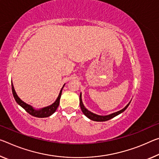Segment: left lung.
Returning a JSON list of instances; mask_svg holds the SVG:
<instances>
[{"label": "left lung", "instance_id": "obj_1", "mask_svg": "<svg viewBox=\"0 0 159 159\" xmlns=\"http://www.w3.org/2000/svg\"><path fill=\"white\" fill-rule=\"evenodd\" d=\"M80 109H81L82 112L88 118H89L90 120H93V121H96V122H105V121H107L110 119H112V118L116 117V116L121 114V113L125 111V110L127 109L129 106V105L130 104V102L128 103V104L126 105V106L122 109L120 111H117L116 112L112 113V114H110V115H105V116H102V115H98L95 114V113H93L91 112H90L89 110H88L85 107V106L83 104V102H82V99H81V93L80 94Z\"/></svg>", "mask_w": 159, "mask_h": 159}]
</instances>
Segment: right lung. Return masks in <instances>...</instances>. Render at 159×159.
Returning a JSON list of instances; mask_svg holds the SVG:
<instances>
[{"mask_svg":"<svg viewBox=\"0 0 159 159\" xmlns=\"http://www.w3.org/2000/svg\"><path fill=\"white\" fill-rule=\"evenodd\" d=\"M11 85H12V94H13L15 100H16V101L17 102V104L20 105V106L22 108H23V109L25 110V111L28 112L30 115H31L34 116V117H36L43 118V117H49L50 115H52L53 113H54L57 110V107L59 105V100H60V98H61L62 89H63V88H64L65 84L64 85V86L62 87L61 90H60L59 95V96H58L57 99L56 100V101H55L51 105H49V106L43 107V108H42V109H39V110L34 109V108L32 107L31 105L27 104V103H25V102L22 101L20 98L17 96L16 90H15V89H14V86H13V84H12V83Z\"/></svg>","mask_w":159,"mask_h":159,"instance_id":"add662e5","label":"right lung"}]
</instances>
